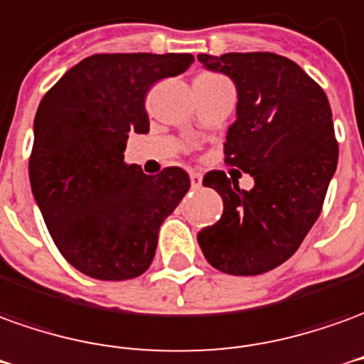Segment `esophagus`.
<instances>
[{
	"mask_svg": "<svg viewBox=\"0 0 364 364\" xmlns=\"http://www.w3.org/2000/svg\"><path fill=\"white\" fill-rule=\"evenodd\" d=\"M189 177H191V185H193V187H200V183H203V175L197 173V171H191Z\"/></svg>",
	"mask_w": 364,
	"mask_h": 364,
	"instance_id": "34e87169",
	"label": "esophagus"
}]
</instances>
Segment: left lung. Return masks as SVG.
Returning <instances> with one entry per match:
<instances>
[{"mask_svg": "<svg viewBox=\"0 0 364 364\" xmlns=\"http://www.w3.org/2000/svg\"><path fill=\"white\" fill-rule=\"evenodd\" d=\"M236 86V120L226 132V164L252 175L244 191L223 171L203 185L223 197V217L197 235L210 266L232 276L276 268L299 248L321 213L339 146L321 86L274 53L199 55Z\"/></svg>", "mask_w": 364, "mask_h": 364, "instance_id": "1", "label": "left lung"}]
</instances>
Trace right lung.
Returning a JSON list of instances; mask_svg holds the SVG:
<instances>
[{
    "label": "right lung",
    "mask_w": 364,
    "mask_h": 364,
    "mask_svg": "<svg viewBox=\"0 0 364 364\" xmlns=\"http://www.w3.org/2000/svg\"><path fill=\"white\" fill-rule=\"evenodd\" d=\"M189 53L92 55L43 96L33 124L29 181L60 254L96 279L138 278L156 256L159 226L189 191V175L126 165L129 134H147L146 94L181 75Z\"/></svg>",
    "instance_id": "right-lung-1"
}]
</instances>
